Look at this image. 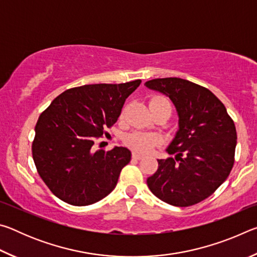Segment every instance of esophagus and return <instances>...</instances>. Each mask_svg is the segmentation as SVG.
Wrapping results in <instances>:
<instances>
[{"label":"esophagus","mask_w":257,"mask_h":257,"mask_svg":"<svg viewBox=\"0 0 257 257\" xmlns=\"http://www.w3.org/2000/svg\"><path fill=\"white\" fill-rule=\"evenodd\" d=\"M143 158H144V156H143L142 154H139V153H133V159H135V160H142Z\"/></svg>","instance_id":"1"}]
</instances>
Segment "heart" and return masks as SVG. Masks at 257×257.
Here are the masks:
<instances>
[{
  "instance_id": "heart-1",
  "label": "heart",
  "mask_w": 257,
  "mask_h": 257,
  "mask_svg": "<svg viewBox=\"0 0 257 257\" xmlns=\"http://www.w3.org/2000/svg\"><path fill=\"white\" fill-rule=\"evenodd\" d=\"M150 107L153 113L167 110L171 114L172 110L170 101L165 96H162V95H154V96H152L150 99ZM123 142L125 145L134 151L139 152V153H149L159 144V137L153 134L135 130V132L125 135L123 137Z\"/></svg>"
}]
</instances>
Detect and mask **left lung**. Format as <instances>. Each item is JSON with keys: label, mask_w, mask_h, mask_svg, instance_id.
I'll list each match as a JSON object with an SVG mask.
<instances>
[{"label": "left lung", "mask_w": 257, "mask_h": 257, "mask_svg": "<svg viewBox=\"0 0 257 257\" xmlns=\"http://www.w3.org/2000/svg\"><path fill=\"white\" fill-rule=\"evenodd\" d=\"M168 95L179 114V132L159 168L147 178L156 197L175 206L204 201L227 179L234 163L236 125L210 89L181 78H158L144 84Z\"/></svg>", "instance_id": "1"}]
</instances>
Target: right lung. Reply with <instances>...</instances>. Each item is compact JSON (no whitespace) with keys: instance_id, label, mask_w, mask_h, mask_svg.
<instances>
[{"instance_id":"add662e5","label":"right lung","mask_w":257,"mask_h":257,"mask_svg":"<svg viewBox=\"0 0 257 257\" xmlns=\"http://www.w3.org/2000/svg\"><path fill=\"white\" fill-rule=\"evenodd\" d=\"M142 80L67 89L41 113L32 153L38 175L61 201L76 206L101 201L114 189L132 159L125 147L95 151Z\"/></svg>"}]
</instances>
